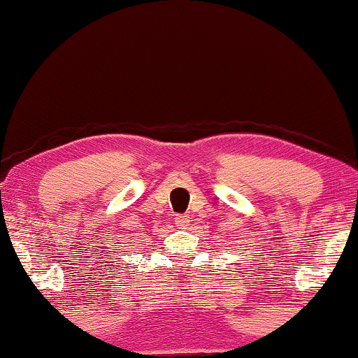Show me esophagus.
I'll return each mask as SVG.
<instances>
[{"label": "esophagus", "instance_id": "obj_1", "mask_svg": "<svg viewBox=\"0 0 358 358\" xmlns=\"http://www.w3.org/2000/svg\"><path fill=\"white\" fill-rule=\"evenodd\" d=\"M190 223V218H188V215H176L175 217V225L178 228H185Z\"/></svg>", "mask_w": 358, "mask_h": 358}]
</instances>
